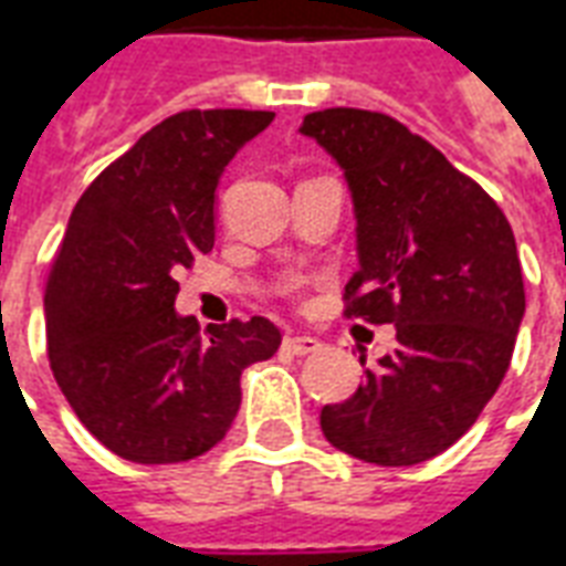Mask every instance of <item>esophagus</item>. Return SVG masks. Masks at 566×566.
Listing matches in <instances>:
<instances>
[{
    "mask_svg": "<svg viewBox=\"0 0 566 566\" xmlns=\"http://www.w3.org/2000/svg\"><path fill=\"white\" fill-rule=\"evenodd\" d=\"M321 342L312 336H294V333H287L284 336V350H291L294 357H305V354H315Z\"/></svg>",
    "mask_w": 566,
    "mask_h": 566,
    "instance_id": "obj_1",
    "label": "esophagus"
}]
</instances>
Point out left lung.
Returning <instances> with one entry per match:
<instances>
[{"label":"left lung","instance_id":"1","mask_svg":"<svg viewBox=\"0 0 566 566\" xmlns=\"http://www.w3.org/2000/svg\"><path fill=\"white\" fill-rule=\"evenodd\" d=\"M300 132L342 165L354 198L359 270L345 317L396 326V350L350 399L324 405L321 429L363 462H429L474 426L510 368L525 315L513 228L474 179L387 113L329 107Z\"/></svg>","mask_w":566,"mask_h":566}]
</instances>
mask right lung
<instances>
[{"instance_id": "right-lung-1", "label": "right lung", "mask_w": 566, "mask_h": 566, "mask_svg": "<svg viewBox=\"0 0 566 566\" xmlns=\"http://www.w3.org/2000/svg\"><path fill=\"white\" fill-rule=\"evenodd\" d=\"M270 111H182L83 191L44 287L48 357L74 413L137 464L198 459L240 411V375L270 359L266 317L209 326L174 312L177 272L216 242V186Z\"/></svg>"}]
</instances>
